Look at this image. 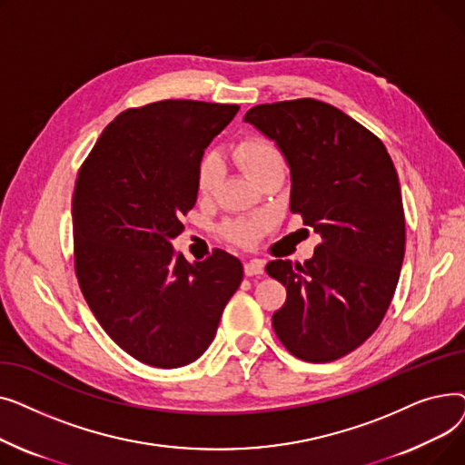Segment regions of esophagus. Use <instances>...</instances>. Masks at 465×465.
I'll list each match as a JSON object with an SVG mask.
<instances>
[{
    "label": "esophagus",
    "instance_id": "obj_1",
    "mask_svg": "<svg viewBox=\"0 0 465 465\" xmlns=\"http://www.w3.org/2000/svg\"><path fill=\"white\" fill-rule=\"evenodd\" d=\"M263 267H265V262H263V260H258V258L249 260V262L245 263V275H247V277L262 275V273H263Z\"/></svg>",
    "mask_w": 465,
    "mask_h": 465
}]
</instances>
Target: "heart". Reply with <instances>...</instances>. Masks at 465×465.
<instances>
[{"label": "heart", "mask_w": 465, "mask_h": 465, "mask_svg": "<svg viewBox=\"0 0 465 465\" xmlns=\"http://www.w3.org/2000/svg\"><path fill=\"white\" fill-rule=\"evenodd\" d=\"M233 158L256 183L273 171H284V156L279 144L260 134L241 137L233 144ZM220 179H223V163L214 154H205L198 165V173H195V188H198L202 198L213 195ZM267 226H270V218L263 214L237 218L224 226V235L233 245L251 249L263 235Z\"/></svg>", "instance_id": "heart-1"}]
</instances>
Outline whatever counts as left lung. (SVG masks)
Instances as JSON below:
<instances>
[{"label":"left lung","instance_id":"left-lung-1","mask_svg":"<svg viewBox=\"0 0 465 465\" xmlns=\"http://www.w3.org/2000/svg\"><path fill=\"white\" fill-rule=\"evenodd\" d=\"M245 122L279 144L290 211L322 237L303 263L265 265L286 288L273 330L300 360L343 358L379 328L398 286L405 213L394 162L373 132L311 97L256 105Z\"/></svg>","mask_w":465,"mask_h":465}]
</instances>
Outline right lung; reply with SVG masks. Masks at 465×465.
<instances>
[{"label": "right lung", "instance_id": "add662e5", "mask_svg": "<svg viewBox=\"0 0 465 465\" xmlns=\"http://www.w3.org/2000/svg\"><path fill=\"white\" fill-rule=\"evenodd\" d=\"M237 111L193 100L128 109L79 167L71 216L81 292L114 343L153 368L198 360L242 279L223 249L188 263L169 242L198 200L203 151Z\"/></svg>", "mask_w": 465, "mask_h": 465}]
</instances>
